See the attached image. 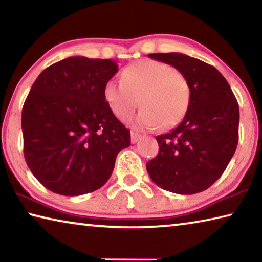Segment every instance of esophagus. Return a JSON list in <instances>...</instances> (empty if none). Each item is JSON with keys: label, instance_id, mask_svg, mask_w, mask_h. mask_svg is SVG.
Listing matches in <instances>:
<instances>
[{"label": "esophagus", "instance_id": "1", "mask_svg": "<svg viewBox=\"0 0 262 262\" xmlns=\"http://www.w3.org/2000/svg\"><path fill=\"white\" fill-rule=\"evenodd\" d=\"M141 137H142L141 134H137V133L132 132V134H130V141H132V143H133V144L136 143L137 141H140Z\"/></svg>", "mask_w": 262, "mask_h": 262}]
</instances>
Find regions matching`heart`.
Wrapping results in <instances>:
<instances>
[{
	"label": "heart",
	"instance_id": "obj_1",
	"mask_svg": "<svg viewBox=\"0 0 262 262\" xmlns=\"http://www.w3.org/2000/svg\"><path fill=\"white\" fill-rule=\"evenodd\" d=\"M104 99L120 120H127L137 106L139 128L170 129L183 120L190 101V88L183 73L172 66L154 60H142L128 66L121 82H106Z\"/></svg>",
	"mask_w": 262,
	"mask_h": 262
}]
</instances>
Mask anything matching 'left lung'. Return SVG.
<instances>
[{
  "instance_id": "obj_1",
  "label": "left lung",
  "mask_w": 262,
  "mask_h": 262,
  "mask_svg": "<svg viewBox=\"0 0 262 262\" xmlns=\"http://www.w3.org/2000/svg\"><path fill=\"white\" fill-rule=\"evenodd\" d=\"M148 56L185 75L190 101L178 127L156 137L159 152L147 163V171L155 184L168 192L200 193L223 174L236 151V97L223 75L206 62L181 53Z\"/></svg>"
}]
</instances>
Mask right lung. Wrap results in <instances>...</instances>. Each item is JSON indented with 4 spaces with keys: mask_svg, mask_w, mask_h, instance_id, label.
<instances>
[{
    "mask_svg": "<svg viewBox=\"0 0 262 262\" xmlns=\"http://www.w3.org/2000/svg\"><path fill=\"white\" fill-rule=\"evenodd\" d=\"M117 73L113 60L72 56L35 79L21 111L24 157L47 189L67 196L97 190L130 145V132L103 95Z\"/></svg>",
    "mask_w": 262,
    "mask_h": 262,
    "instance_id": "add662e5",
    "label": "right lung"
}]
</instances>
